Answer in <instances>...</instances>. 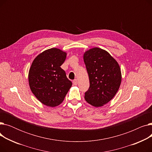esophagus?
Returning <instances> with one entry per match:
<instances>
[{
	"instance_id": "34e87169",
	"label": "esophagus",
	"mask_w": 152,
	"mask_h": 152,
	"mask_svg": "<svg viewBox=\"0 0 152 152\" xmlns=\"http://www.w3.org/2000/svg\"><path fill=\"white\" fill-rule=\"evenodd\" d=\"M73 84L75 85V86H76L77 84V83H78V81H77V79H75V80H73Z\"/></svg>"
}]
</instances>
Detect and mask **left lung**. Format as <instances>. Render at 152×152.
<instances>
[{
  "label": "left lung",
  "mask_w": 152,
  "mask_h": 152,
  "mask_svg": "<svg viewBox=\"0 0 152 152\" xmlns=\"http://www.w3.org/2000/svg\"><path fill=\"white\" fill-rule=\"evenodd\" d=\"M84 61L90 83L85 100L94 107H102L114 97L119 88L120 67L108 52L98 47L86 51Z\"/></svg>",
  "instance_id": "obj_1"
}]
</instances>
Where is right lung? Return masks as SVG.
Returning a JSON list of instances; mask_svg holds the SVG:
<instances>
[{"mask_svg":"<svg viewBox=\"0 0 152 152\" xmlns=\"http://www.w3.org/2000/svg\"><path fill=\"white\" fill-rule=\"evenodd\" d=\"M66 57V52L52 48L38 55L32 63L28 75L30 89L46 106L59 105L72 86L60 67Z\"/></svg>","mask_w":152,"mask_h":152,"instance_id":"1","label":"right lung"}]
</instances>
